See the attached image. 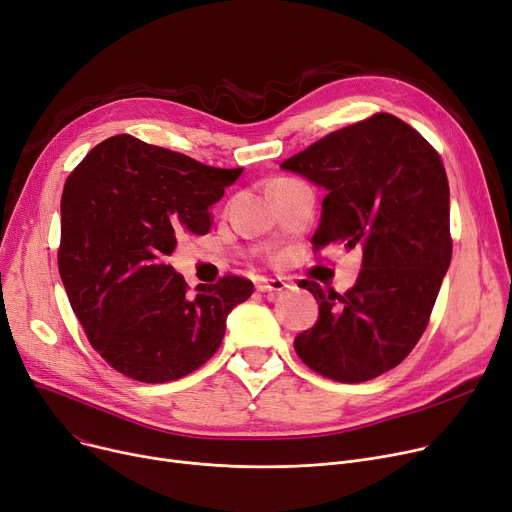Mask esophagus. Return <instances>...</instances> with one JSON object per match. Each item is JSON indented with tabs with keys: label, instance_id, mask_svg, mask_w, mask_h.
Wrapping results in <instances>:
<instances>
[{
	"label": "esophagus",
	"instance_id": "34e87169",
	"mask_svg": "<svg viewBox=\"0 0 512 512\" xmlns=\"http://www.w3.org/2000/svg\"><path fill=\"white\" fill-rule=\"evenodd\" d=\"M289 285L283 281V279H279V277H275V279H266V277H260L258 281H256V289L260 291V293H281V291H285Z\"/></svg>",
	"mask_w": 512,
	"mask_h": 512
}]
</instances>
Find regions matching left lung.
<instances>
[{
	"mask_svg": "<svg viewBox=\"0 0 512 512\" xmlns=\"http://www.w3.org/2000/svg\"><path fill=\"white\" fill-rule=\"evenodd\" d=\"M281 169L324 188L314 250L362 248L345 293L304 287L318 320L293 341L314 372L366 382L399 366L428 326L453 254L450 192L440 155L390 113L330 132Z\"/></svg>",
	"mask_w": 512,
	"mask_h": 512,
	"instance_id": "8db88e82",
	"label": "left lung"
}]
</instances>
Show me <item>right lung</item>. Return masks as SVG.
Segmentation results:
<instances>
[{"label": "right lung", "mask_w": 512, "mask_h": 512, "mask_svg": "<svg viewBox=\"0 0 512 512\" xmlns=\"http://www.w3.org/2000/svg\"><path fill=\"white\" fill-rule=\"evenodd\" d=\"M242 171L119 134L68 177L59 277L90 345L117 372L169 382L219 349L227 316L252 295V281L223 277L190 295L167 256L182 233H208L210 206Z\"/></svg>", "instance_id": "1"}]
</instances>
